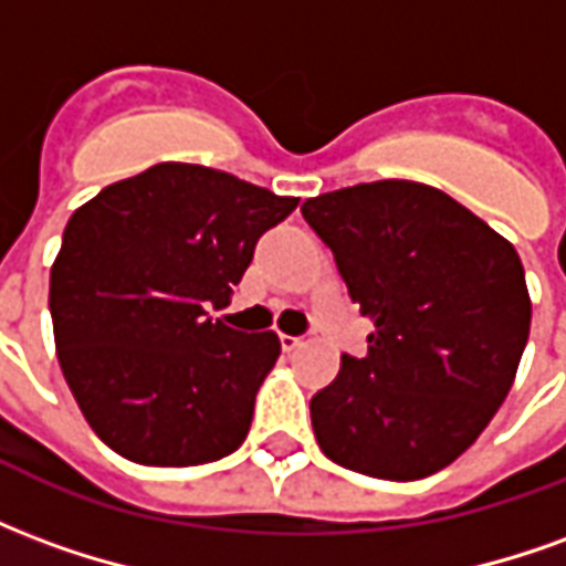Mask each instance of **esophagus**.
<instances>
[{
  "label": "esophagus",
  "instance_id": "obj_1",
  "mask_svg": "<svg viewBox=\"0 0 566 566\" xmlns=\"http://www.w3.org/2000/svg\"><path fill=\"white\" fill-rule=\"evenodd\" d=\"M279 343H282L284 352H294V348L303 345V336H287V333H282V336H279Z\"/></svg>",
  "mask_w": 566,
  "mask_h": 566
}]
</instances>
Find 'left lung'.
<instances>
[{"label": "left lung", "mask_w": 566, "mask_h": 566, "mask_svg": "<svg viewBox=\"0 0 566 566\" xmlns=\"http://www.w3.org/2000/svg\"><path fill=\"white\" fill-rule=\"evenodd\" d=\"M300 211L373 321L367 357L343 355L312 397L321 451L391 482L449 467L506 400L527 345L515 248L449 193L400 178L321 193Z\"/></svg>", "instance_id": "1"}]
</instances>
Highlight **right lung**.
Listing matches in <instances>:
<instances>
[{
	"label": "right lung",
	"instance_id": "add662e5",
	"mask_svg": "<svg viewBox=\"0 0 566 566\" xmlns=\"http://www.w3.org/2000/svg\"><path fill=\"white\" fill-rule=\"evenodd\" d=\"M296 197L197 163H157L84 202L51 270L56 357L87 424L148 467L242 446L282 343L211 321Z\"/></svg>",
	"mask_w": 566,
	"mask_h": 566
}]
</instances>
